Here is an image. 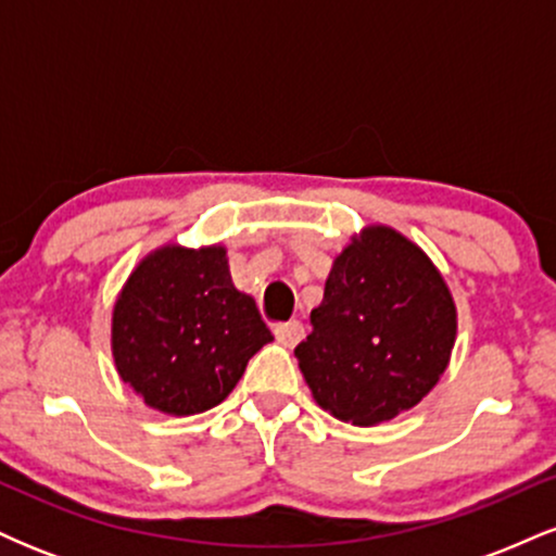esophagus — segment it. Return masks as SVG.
<instances>
[{"label":"esophagus","mask_w":556,"mask_h":556,"mask_svg":"<svg viewBox=\"0 0 556 556\" xmlns=\"http://www.w3.org/2000/svg\"><path fill=\"white\" fill-rule=\"evenodd\" d=\"M274 334H277V340L285 344V348H295V344L303 340L305 329L303 324L298 321V318H292V321H285V324H277V329H274Z\"/></svg>","instance_id":"obj_1"}]
</instances>
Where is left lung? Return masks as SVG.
Listing matches in <instances>:
<instances>
[{
	"instance_id": "8db88e82",
	"label": "left lung",
	"mask_w": 556,
	"mask_h": 556,
	"mask_svg": "<svg viewBox=\"0 0 556 556\" xmlns=\"http://www.w3.org/2000/svg\"><path fill=\"white\" fill-rule=\"evenodd\" d=\"M455 318L429 256L394 229L368 227L331 266L295 358L324 410L374 426L431 392L450 363Z\"/></svg>"
}]
</instances>
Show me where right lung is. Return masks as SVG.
I'll return each mask as SVG.
<instances>
[{
    "mask_svg": "<svg viewBox=\"0 0 556 556\" xmlns=\"http://www.w3.org/2000/svg\"><path fill=\"white\" fill-rule=\"evenodd\" d=\"M225 248L169 245L130 274L112 316V353L146 405L193 416L232 392L271 342L256 300L235 290Z\"/></svg>",
    "mask_w": 556,
    "mask_h": 556,
    "instance_id": "right-lung-1",
    "label": "right lung"
}]
</instances>
